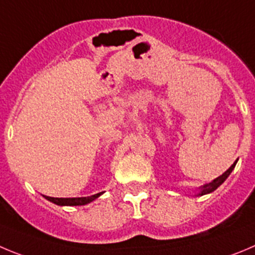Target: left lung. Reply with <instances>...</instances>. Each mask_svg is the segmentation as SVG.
Returning <instances> with one entry per match:
<instances>
[{
    "label": "left lung",
    "mask_w": 255,
    "mask_h": 255,
    "mask_svg": "<svg viewBox=\"0 0 255 255\" xmlns=\"http://www.w3.org/2000/svg\"><path fill=\"white\" fill-rule=\"evenodd\" d=\"M237 162H238V161H235V162L233 163L232 166H230L229 170L225 171V172L223 173V175L219 176L218 178H215V180H214V181H211V182H209V184H205V185H204V186L201 187V189H200V190H201V191H200V194H199V195L210 194V192H213L214 190L218 189V187L220 186V185L223 184V182H224L225 180H227L228 176H229L230 173H232V171L234 170V167H235V165H237Z\"/></svg>",
    "instance_id": "obj_1"
}]
</instances>
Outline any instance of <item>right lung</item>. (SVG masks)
Returning a JSON list of instances; mask_svg holds the SVG:
<instances>
[{
	"label": "right lung",
	"mask_w": 255,
	"mask_h": 255,
	"mask_svg": "<svg viewBox=\"0 0 255 255\" xmlns=\"http://www.w3.org/2000/svg\"><path fill=\"white\" fill-rule=\"evenodd\" d=\"M103 192H99V194L92 195V196L88 197H51V196H45L49 201L56 204V205H68V206H77V205H85V204L92 203L93 200H95L97 197H99Z\"/></svg>",
	"instance_id": "1"
}]
</instances>
